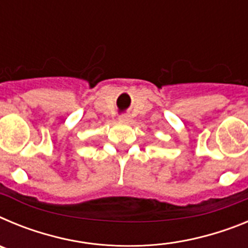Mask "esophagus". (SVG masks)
I'll return each mask as SVG.
<instances>
[{
  "label": "esophagus",
  "instance_id": "1",
  "mask_svg": "<svg viewBox=\"0 0 248 248\" xmlns=\"http://www.w3.org/2000/svg\"><path fill=\"white\" fill-rule=\"evenodd\" d=\"M119 119L122 120V122H129V120H130V117H129L128 114H122Z\"/></svg>",
  "mask_w": 248,
  "mask_h": 248
}]
</instances>
